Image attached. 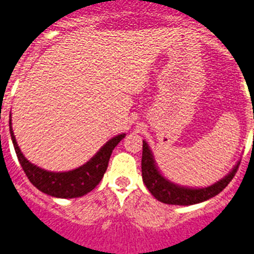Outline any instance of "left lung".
<instances>
[{
    "mask_svg": "<svg viewBox=\"0 0 254 254\" xmlns=\"http://www.w3.org/2000/svg\"><path fill=\"white\" fill-rule=\"evenodd\" d=\"M239 164L241 162H238L225 178L208 188H201V189L184 188V186H179L171 183L160 174L159 169L153 161V156L148 148V145L145 141L142 145V164L141 166H142L143 183L147 186L148 191L159 201L171 204V205H192V204L201 203V201H205V200L218 195L223 189H225V186L234 178Z\"/></svg>",
    "mask_w": 254,
    "mask_h": 254,
    "instance_id": "8db88e82",
    "label": "left lung"
}]
</instances>
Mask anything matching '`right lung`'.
I'll list each match as a JSON object with an SVG mask.
<instances>
[{"instance_id": "1", "label": "right lung", "mask_w": 254, "mask_h": 254, "mask_svg": "<svg viewBox=\"0 0 254 254\" xmlns=\"http://www.w3.org/2000/svg\"><path fill=\"white\" fill-rule=\"evenodd\" d=\"M10 133L18 161H20L22 170L26 174L30 183L40 191L45 192L50 196L63 197V199L83 196L92 191L95 186L101 183L102 178L106 173L112 151L115 150L121 139L125 138L126 136L125 133H122L109 139L108 142L97 152V155L93 156L87 164L78 169L65 171V173H51V171H46V170L37 167L36 165L31 164L25 159V156L22 155L17 142H16L12 126H11V115Z\"/></svg>"}]
</instances>
